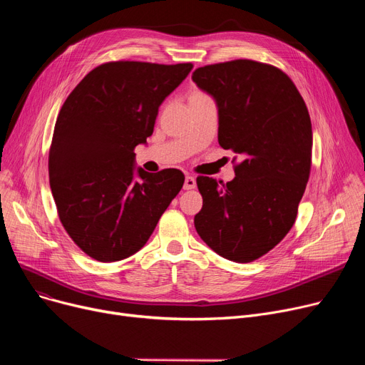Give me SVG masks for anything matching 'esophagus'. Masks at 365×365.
Returning a JSON list of instances; mask_svg holds the SVG:
<instances>
[{"instance_id": "esophagus-1", "label": "esophagus", "mask_w": 365, "mask_h": 365, "mask_svg": "<svg viewBox=\"0 0 365 365\" xmlns=\"http://www.w3.org/2000/svg\"><path fill=\"white\" fill-rule=\"evenodd\" d=\"M197 186V180L194 176H186L185 178V183H183V187L185 189H194Z\"/></svg>"}]
</instances>
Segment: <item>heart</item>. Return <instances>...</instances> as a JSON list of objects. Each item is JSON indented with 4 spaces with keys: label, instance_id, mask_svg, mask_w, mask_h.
Returning a JSON list of instances; mask_svg holds the SVG:
<instances>
[{
    "label": "heart",
    "instance_id": "heart-1",
    "mask_svg": "<svg viewBox=\"0 0 365 365\" xmlns=\"http://www.w3.org/2000/svg\"><path fill=\"white\" fill-rule=\"evenodd\" d=\"M194 96H201V93H194L192 96H190V98H194Z\"/></svg>",
    "mask_w": 365,
    "mask_h": 365
}]
</instances>
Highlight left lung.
Instances as JSON below:
<instances>
[{"instance_id":"1","label":"left lung","mask_w":365,"mask_h":365,"mask_svg":"<svg viewBox=\"0 0 365 365\" xmlns=\"http://www.w3.org/2000/svg\"><path fill=\"white\" fill-rule=\"evenodd\" d=\"M192 81L216 102L219 145L242 158L226 185L197 178L202 208L195 229L219 256L253 262L294 225L311 171L308 108L282 71L255 61L198 68Z\"/></svg>"}]
</instances>
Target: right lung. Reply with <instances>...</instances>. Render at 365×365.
<instances>
[{
  "mask_svg": "<svg viewBox=\"0 0 365 365\" xmlns=\"http://www.w3.org/2000/svg\"><path fill=\"white\" fill-rule=\"evenodd\" d=\"M190 63L109 62L94 68L65 101L48 155L51 194L69 237L90 257L138 253L183 186L178 168L148 173L134 148L152 136L160 105Z\"/></svg>",
  "mask_w": 365,
  "mask_h": 365,
  "instance_id": "add662e5",
  "label": "right lung"
}]
</instances>
